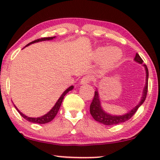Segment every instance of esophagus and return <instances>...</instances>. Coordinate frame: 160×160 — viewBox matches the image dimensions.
I'll list each match as a JSON object with an SVG mask.
<instances>
[{"mask_svg":"<svg viewBox=\"0 0 160 160\" xmlns=\"http://www.w3.org/2000/svg\"><path fill=\"white\" fill-rule=\"evenodd\" d=\"M92 81V77L89 76H84L82 79H81V84H87L89 83Z\"/></svg>","mask_w":160,"mask_h":160,"instance_id":"obj_1","label":"esophagus"}]
</instances>
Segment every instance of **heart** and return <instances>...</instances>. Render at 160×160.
<instances>
[{
  "label": "heart",
  "instance_id": "1",
  "mask_svg": "<svg viewBox=\"0 0 160 160\" xmlns=\"http://www.w3.org/2000/svg\"><path fill=\"white\" fill-rule=\"evenodd\" d=\"M121 52L117 48L100 47L95 52V58L102 59V65L105 67H111L121 58Z\"/></svg>",
  "mask_w": 160,
  "mask_h": 160
}]
</instances>
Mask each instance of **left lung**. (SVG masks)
Instances as JSON below:
<instances>
[{
    "label": "left lung",
    "instance_id": "8db88e82",
    "mask_svg": "<svg viewBox=\"0 0 160 160\" xmlns=\"http://www.w3.org/2000/svg\"><path fill=\"white\" fill-rule=\"evenodd\" d=\"M135 60L138 62L141 63V64H143V60H142V58L138 53L136 54V55H135ZM143 65L145 66L146 73V86L144 87L143 89V97H142V99L141 100V102H139V104L137 105L132 110H131L130 112L127 113L126 114L122 116H112L111 114H108V113H106L103 110H102L101 106H100V102L99 99V96H98V91H95V95H94L93 100L90 104V108H89L90 113L91 115L92 116L94 119L96 120L97 122H100V123L106 124V125H116V124H117L123 123V122L131 119V117L135 114L139 107L143 103L144 101H145L146 95H147L148 71L147 66H146V65Z\"/></svg>",
    "mask_w": 160,
    "mask_h": 160
}]
</instances>
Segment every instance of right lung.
Returning <instances> with one entry per match:
<instances>
[{"instance_id": "obj_1", "label": "right lung", "mask_w": 160, "mask_h": 160, "mask_svg": "<svg viewBox=\"0 0 160 160\" xmlns=\"http://www.w3.org/2000/svg\"><path fill=\"white\" fill-rule=\"evenodd\" d=\"M54 38H55V37H44V38H38L37 39V40H35L33 41H32V42H30L28 43L25 46V47H28V46H29L30 44H32V43H36V42H38V41H47V40H52V39H53ZM73 86H71L69 88H68L66 90H65L64 92L62 94V95L60 96V98H59L58 101L54 105V106L52 108L51 110H50L49 112H48L47 114H45L44 116H42V117H38V118H32V117H28L27 116L24 115L22 113H21L20 111H19L18 109L17 108V107L15 106V108H17V110L18 112L19 113V114H20L22 117L24 119H25L26 120H28V121H29L30 122H32V123H38V124H46V123H48V122H51L52 119H54V117H55V116L57 115V113H58L59 111V109L60 108V106H61V103H62V100L63 98H64L65 95H66V94L69 91H71V89H73Z\"/></svg>"}]
</instances>
